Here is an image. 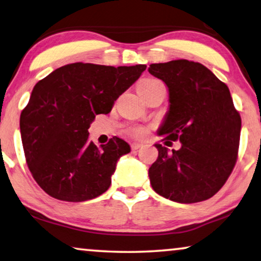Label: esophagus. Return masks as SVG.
<instances>
[{
	"mask_svg": "<svg viewBox=\"0 0 261 261\" xmlns=\"http://www.w3.org/2000/svg\"><path fill=\"white\" fill-rule=\"evenodd\" d=\"M140 146H142V144H139V143H132V144H131V150H132V151H137L138 148H140Z\"/></svg>",
	"mask_w": 261,
	"mask_h": 261,
	"instance_id": "esophagus-1",
	"label": "esophagus"
}]
</instances>
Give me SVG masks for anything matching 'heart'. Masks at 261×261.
<instances>
[{"label": "heart", "instance_id": "1", "mask_svg": "<svg viewBox=\"0 0 261 261\" xmlns=\"http://www.w3.org/2000/svg\"><path fill=\"white\" fill-rule=\"evenodd\" d=\"M163 85L161 84V81L156 80V79H145V80H143L140 82L139 86H138V89L139 92H145V90H150L152 88H154L156 86H160ZM146 130L144 129V127H134L132 129V134L135 136H143L145 134Z\"/></svg>", "mask_w": 261, "mask_h": 261}]
</instances>
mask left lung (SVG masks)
I'll return each mask as SVG.
<instances>
[{
  "label": "left lung",
  "mask_w": 261,
  "mask_h": 261,
  "mask_svg": "<svg viewBox=\"0 0 261 261\" xmlns=\"http://www.w3.org/2000/svg\"><path fill=\"white\" fill-rule=\"evenodd\" d=\"M148 72L168 87L169 110L159 135L179 140L180 150L155 144L148 169L152 188L179 203L214 196L238 158L242 118L227 86L200 63L186 59L152 64Z\"/></svg>",
  "instance_id": "1"
}]
</instances>
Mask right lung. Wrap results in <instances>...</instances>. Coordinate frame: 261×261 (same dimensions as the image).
Wrapping results in <instances>:
<instances>
[{
  "label": "right lung",
  "mask_w": 261,
  "mask_h": 261,
  "mask_svg": "<svg viewBox=\"0 0 261 261\" xmlns=\"http://www.w3.org/2000/svg\"><path fill=\"white\" fill-rule=\"evenodd\" d=\"M146 65L74 63L57 68L34 87L19 118L28 167L39 187L60 201L84 202L108 190L117 160L130 152L125 140L89 142L100 114L138 80Z\"/></svg>",
  "instance_id": "add662e5"
}]
</instances>
